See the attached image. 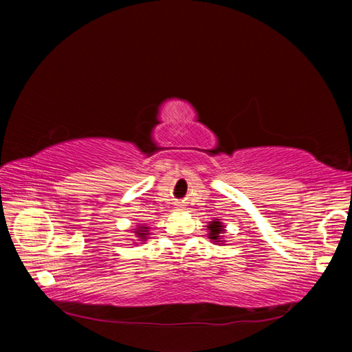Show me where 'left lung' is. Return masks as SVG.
<instances>
[{
    "instance_id": "1",
    "label": "left lung",
    "mask_w": 352,
    "mask_h": 352,
    "mask_svg": "<svg viewBox=\"0 0 352 352\" xmlns=\"http://www.w3.org/2000/svg\"><path fill=\"white\" fill-rule=\"evenodd\" d=\"M206 230H208V237H210V239L214 242V243H225L226 241H223L225 237H223V234H225V225L220 222V219H214V220H211V222H208V226H206Z\"/></svg>"
}]
</instances>
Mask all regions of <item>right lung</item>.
I'll return each mask as SVG.
<instances>
[{
    "label": "right lung",
    "instance_id": "1",
    "mask_svg": "<svg viewBox=\"0 0 352 352\" xmlns=\"http://www.w3.org/2000/svg\"><path fill=\"white\" fill-rule=\"evenodd\" d=\"M148 230H151V228H148L147 225L140 223V225H136V228H133L132 233H135V236L138 237V239H136V241H140L141 243H144V241L148 239L147 236L151 234V233H148ZM135 243H138V242H135Z\"/></svg>",
    "mask_w": 352,
    "mask_h": 352
}]
</instances>
